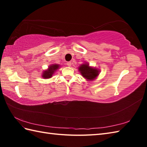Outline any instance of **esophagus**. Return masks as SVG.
Here are the masks:
<instances>
[{
	"mask_svg": "<svg viewBox=\"0 0 147 147\" xmlns=\"http://www.w3.org/2000/svg\"><path fill=\"white\" fill-rule=\"evenodd\" d=\"M67 66L70 67L71 65V62H67Z\"/></svg>",
	"mask_w": 147,
	"mask_h": 147,
	"instance_id": "esophagus-1",
	"label": "esophagus"
}]
</instances>
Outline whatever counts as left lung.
I'll use <instances>...</instances> for the list:
<instances>
[{
	"label": "left lung",
	"instance_id": "8db88e82",
	"mask_svg": "<svg viewBox=\"0 0 147 147\" xmlns=\"http://www.w3.org/2000/svg\"><path fill=\"white\" fill-rule=\"evenodd\" d=\"M82 75L88 80H93L98 75V71L89 66L88 64H83L79 67Z\"/></svg>",
	"mask_w": 147,
	"mask_h": 147
}]
</instances>
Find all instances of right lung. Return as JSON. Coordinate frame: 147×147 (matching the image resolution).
<instances>
[{
    "label": "right lung",
    "instance_id": "add662e5",
    "mask_svg": "<svg viewBox=\"0 0 147 147\" xmlns=\"http://www.w3.org/2000/svg\"><path fill=\"white\" fill-rule=\"evenodd\" d=\"M59 67V65L57 64H53L51 66H49V69L45 71L43 73L42 77L44 78H50L52 76V74H54L55 70H57Z\"/></svg>",
    "mask_w": 147,
    "mask_h": 147
}]
</instances>
